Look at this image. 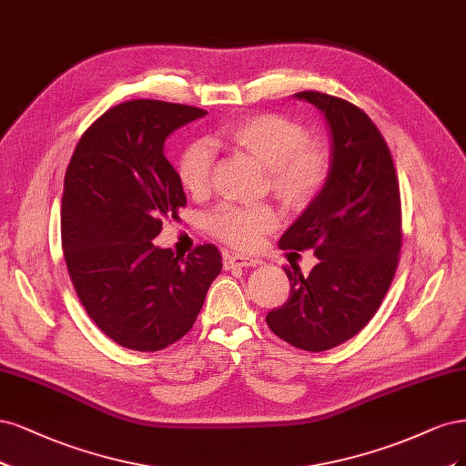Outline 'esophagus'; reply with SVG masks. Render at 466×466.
Here are the masks:
<instances>
[{"label": "esophagus", "instance_id": "esophagus-1", "mask_svg": "<svg viewBox=\"0 0 466 466\" xmlns=\"http://www.w3.org/2000/svg\"><path fill=\"white\" fill-rule=\"evenodd\" d=\"M258 263H259L258 259L248 258V255H239V253L227 255V258H224V268H227V271H230V268H236V267H255Z\"/></svg>", "mask_w": 466, "mask_h": 466}]
</instances>
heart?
Segmentation results:
<instances>
[{
  "mask_svg": "<svg viewBox=\"0 0 466 466\" xmlns=\"http://www.w3.org/2000/svg\"><path fill=\"white\" fill-rule=\"evenodd\" d=\"M215 139L251 157L267 168V187L289 211H304L323 193L333 170L329 147L308 137V129L292 117L258 112L224 122ZM215 155L203 141L187 143L177 155L176 174L191 195H205L211 186ZM207 230L236 249L258 248L261 236L279 227V215L268 203H220L205 218Z\"/></svg>",
  "mask_w": 466,
  "mask_h": 466,
  "instance_id": "obj_1",
  "label": "heart"
}]
</instances>
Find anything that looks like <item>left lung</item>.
<instances>
[{
	"label": "left lung",
	"instance_id": "obj_1",
	"mask_svg": "<svg viewBox=\"0 0 466 466\" xmlns=\"http://www.w3.org/2000/svg\"><path fill=\"white\" fill-rule=\"evenodd\" d=\"M296 96L325 114L333 170L280 238L282 249H311L319 263L308 277L284 267L290 294L267 313V325L299 350L323 352L362 331L391 287L402 246L400 191L391 151L364 110L318 91Z\"/></svg>",
	"mask_w": 466,
	"mask_h": 466
}]
</instances>
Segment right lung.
I'll return each mask as SVG.
<instances>
[{
    "mask_svg": "<svg viewBox=\"0 0 466 466\" xmlns=\"http://www.w3.org/2000/svg\"><path fill=\"white\" fill-rule=\"evenodd\" d=\"M205 114L164 100L122 102L81 135L69 160L62 199L69 279L88 318L129 350L157 352L182 339L222 268L213 244L187 258L153 244L162 220H182L187 203L164 141Z\"/></svg>",
    "mask_w": 466,
    "mask_h": 466,
    "instance_id": "1",
    "label": "right lung"
}]
</instances>
